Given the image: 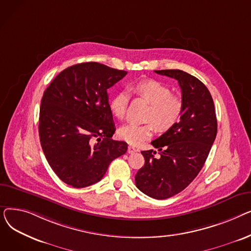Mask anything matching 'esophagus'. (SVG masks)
<instances>
[{
    "label": "esophagus",
    "instance_id": "esophagus-1",
    "mask_svg": "<svg viewBox=\"0 0 251 251\" xmlns=\"http://www.w3.org/2000/svg\"><path fill=\"white\" fill-rule=\"evenodd\" d=\"M136 151H138V149H137V148H135V147H133V146H129V147H128V152H129V153H134V152H136Z\"/></svg>",
    "mask_w": 251,
    "mask_h": 251
}]
</instances>
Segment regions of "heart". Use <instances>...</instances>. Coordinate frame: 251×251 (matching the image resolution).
<instances>
[{"label":"heart","instance_id":"1","mask_svg":"<svg viewBox=\"0 0 251 251\" xmlns=\"http://www.w3.org/2000/svg\"><path fill=\"white\" fill-rule=\"evenodd\" d=\"M130 94L148 101L150 108L146 115L148 124L130 123L119 130V135L130 144H140L151 137L153 126L159 133H165L172 129L180 120L183 113V100L173 95L170 87L155 79H141L129 84ZM129 95L126 91H118L110 100V110L118 118L123 119L127 112Z\"/></svg>","mask_w":251,"mask_h":251}]
</instances>
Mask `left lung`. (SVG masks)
<instances>
[{
    "instance_id": "8db88e82",
    "label": "left lung",
    "mask_w": 251,
    "mask_h": 251,
    "mask_svg": "<svg viewBox=\"0 0 251 251\" xmlns=\"http://www.w3.org/2000/svg\"><path fill=\"white\" fill-rule=\"evenodd\" d=\"M178 81L183 100L180 121L141 151L144 166L135 175L136 187L152 199L166 200L185 189L199 175L217 135L215 104L206 86L182 70H155Z\"/></svg>"
}]
</instances>
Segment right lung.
<instances>
[{"mask_svg":"<svg viewBox=\"0 0 251 251\" xmlns=\"http://www.w3.org/2000/svg\"><path fill=\"white\" fill-rule=\"evenodd\" d=\"M127 74L97 62L59 73L45 90L38 133L46 159L66 184L83 188L99 182L127 143L115 133L108 88Z\"/></svg>","mask_w":251,"mask_h":251,"instance_id":"add662e5","label":"right lung"}]
</instances>
